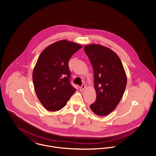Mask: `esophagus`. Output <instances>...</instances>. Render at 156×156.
Listing matches in <instances>:
<instances>
[{
	"instance_id": "34e87169",
	"label": "esophagus",
	"mask_w": 156,
	"mask_h": 156,
	"mask_svg": "<svg viewBox=\"0 0 156 156\" xmlns=\"http://www.w3.org/2000/svg\"><path fill=\"white\" fill-rule=\"evenodd\" d=\"M85 88H86V86H85V85L82 84L81 86L80 87V90L81 91H83Z\"/></svg>"
}]
</instances>
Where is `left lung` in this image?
Instances as JSON below:
<instances>
[{"instance_id": "1", "label": "left lung", "mask_w": 156, "mask_h": 156, "mask_svg": "<svg viewBox=\"0 0 156 156\" xmlns=\"http://www.w3.org/2000/svg\"><path fill=\"white\" fill-rule=\"evenodd\" d=\"M93 67L97 99L90 108L100 116L109 115L123 95L127 76L118 55L110 48L99 44L84 47Z\"/></svg>"}]
</instances>
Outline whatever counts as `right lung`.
I'll return each instance as SVG.
<instances>
[{"instance_id": "obj_1", "label": "right lung", "mask_w": 156, "mask_h": 156, "mask_svg": "<svg viewBox=\"0 0 156 156\" xmlns=\"http://www.w3.org/2000/svg\"><path fill=\"white\" fill-rule=\"evenodd\" d=\"M82 47L62 40L40 54L33 72V81L37 98L47 110L61 109L76 91L70 83L68 61Z\"/></svg>"}]
</instances>
